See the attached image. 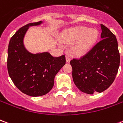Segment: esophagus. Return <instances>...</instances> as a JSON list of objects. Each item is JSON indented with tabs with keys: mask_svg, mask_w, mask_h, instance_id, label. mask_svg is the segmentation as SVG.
I'll use <instances>...</instances> for the list:
<instances>
[{
	"mask_svg": "<svg viewBox=\"0 0 123 123\" xmlns=\"http://www.w3.org/2000/svg\"><path fill=\"white\" fill-rule=\"evenodd\" d=\"M70 57L68 55H66V61L67 62H70Z\"/></svg>",
	"mask_w": 123,
	"mask_h": 123,
	"instance_id": "34e87169",
	"label": "esophagus"
}]
</instances>
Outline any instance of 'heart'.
I'll return each mask as SVG.
<instances>
[{
  "label": "heart",
  "instance_id": "obj_1",
  "mask_svg": "<svg viewBox=\"0 0 123 123\" xmlns=\"http://www.w3.org/2000/svg\"><path fill=\"white\" fill-rule=\"evenodd\" d=\"M98 38L97 30L76 26L67 30L62 34L61 39L64 43H74L72 48V53L76 56H82L92 48Z\"/></svg>",
  "mask_w": 123,
  "mask_h": 123
}]
</instances>
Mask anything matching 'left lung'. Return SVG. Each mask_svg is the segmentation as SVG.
Masks as SVG:
<instances>
[{"label": "left lung", "mask_w": 123, "mask_h": 123, "mask_svg": "<svg viewBox=\"0 0 123 123\" xmlns=\"http://www.w3.org/2000/svg\"><path fill=\"white\" fill-rule=\"evenodd\" d=\"M101 28L102 39L80 59L70 61L75 85L88 94L107 90L115 80L120 64L115 35L103 24Z\"/></svg>", "instance_id": "left-lung-1"}]
</instances>
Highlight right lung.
Here are the masks:
<instances>
[{"label":"right lung","mask_w":123,"mask_h":123,"mask_svg":"<svg viewBox=\"0 0 123 123\" xmlns=\"http://www.w3.org/2000/svg\"><path fill=\"white\" fill-rule=\"evenodd\" d=\"M41 21L30 23L20 28L10 40L7 68L14 85L26 95L37 97L49 92L55 75L66 63L65 55L54 57L47 52L33 54L24 45V37L29 27Z\"/></svg>","instance_id":"right-lung-1"}]
</instances>
